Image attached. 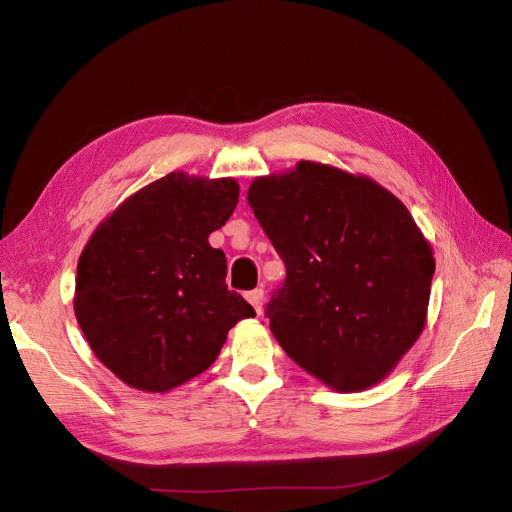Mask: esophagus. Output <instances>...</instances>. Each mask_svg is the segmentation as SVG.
Returning <instances> with one entry per match:
<instances>
[{
  "mask_svg": "<svg viewBox=\"0 0 512 512\" xmlns=\"http://www.w3.org/2000/svg\"><path fill=\"white\" fill-rule=\"evenodd\" d=\"M247 301L252 303V307L256 309V314H260L262 312V301H265V290H262V288L250 290V292H247Z\"/></svg>",
  "mask_w": 512,
  "mask_h": 512,
  "instance_id": "1",
  "label": "esophagus"
}]
</instances>
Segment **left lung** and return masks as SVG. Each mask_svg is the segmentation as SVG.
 I'll return each mask as SVG.
<instances>
[{"label": "left lung", "instance_id": "8db88e82", "mask_svg": "<svg viewBox=\"0 0 512 512\" xmlns=\"http://www.w3.org/2000/svg\"><path fill=\"white\" fill-rule=\"evenodd\" d=\"M247 203L286 265L267 305L284 352L335 391L384 380L425 329L436 271L406 205L374 179L309 160L256 177Z\"/></svg>", "mask_w": 512, "mask_h": 512}]
</instances>
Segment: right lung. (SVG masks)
<instances>
[{"label": "right lung", "mask_w": 512, "mask_h": 512, "mask_svg": "<svg viewBox=\"0 0 512 512\" xmlns=\"http://www.w3.org/2000/svg\"><path fill=\"white\" fill-rule=\"evenodd\" d=\"M239 203V183L170 173L145 185L89 237L74 314L98 359L132 389L166 393L218 359L228 331L256 316L226 286L209 235Z\"/></svg>", "instance_id": "obj_1"}]
</instances>
